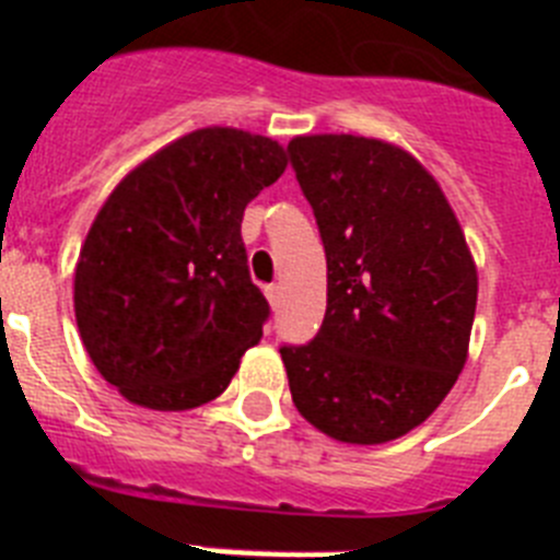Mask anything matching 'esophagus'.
<instances>
[{
    "label": "esophagus",
    "instance_id": "esophagus-1",
    "mask_svg": "<svg viewBox=\"0 0 560 560\" xmlns=\"http://www.w3.org/2000/svg\"><path fill=\"white\" fill-rule=\"evenodd\" d=\"M264 291H266V300L271 303V308H277V305H280V296H283V289H280V283H269Z\"/></svg>",
    "mask_w": 560,
    "mask_h": 560
}]
</instances>
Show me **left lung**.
<instances>
[{"label": "left lung", "instance_id": "left-lung-1", "mask_svg": "<svg viewBox=\"0 0 560 560\" xmlns=\"http://www.w3.org/2000/svg\"><path fill=\"white\" fill-rule=\"evenodd\" d=\"M328 260V308L308 345H283L311 427L375 446L420 427L463 373L477 266L432 173L353 133L289 142Z\"/></svg>", "mask_w": 560, "mask_h": 560}]
</instances>
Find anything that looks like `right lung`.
Instances as JSON below:
<instances>
[{"mask_svg": "<svg viewBox=\"0 0 560 560\" xmlns=\"http://www.w3.org/2000/svg\"><path fill=\"white\" fill-rule=\"evenodd\" d=\"M285 165L269 137L212 126L114 187L78 257L75 319L89 359L122 398L182 412L230 387L269 319L241 221Z\"/></svg>", "mask_w": 560, "mask_h": 560, "instance_id": "add662e5", "label": "right lung"}]
</instances>
